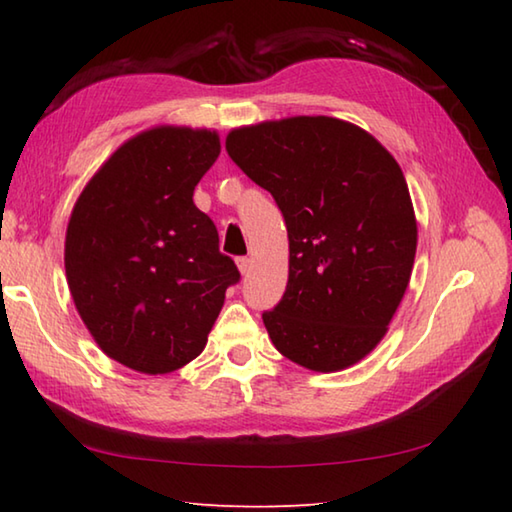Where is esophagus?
<instances>
[{
	"instance_id": "1",
	"label": "esophagus",
	"mask_w": 512,
	"mask_h": 512,
	"mask_svg": "<svg viewBox=\"0 0 512 512\" xmlns=\"http://www.w3.org/2000/svg\"><path fill=\"white\" fill-rule=\"evenodd\" d=\"M250 264H253V259H250V257H237V268H239L241 275H248Z\"/></svg>"
}]
</instances>
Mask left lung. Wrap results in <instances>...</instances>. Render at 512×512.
Here are the masks:
<instances>
[{"instance_id":"8db88e82","label":"left lung","mask_w":512,"mask_h":512,"mask_svg":"<svg viewBox=\"0 0 512 512\" xmlns=\"http://www.w3.org/2000/svg\"><path fill=\"white\" fill-rule=\"evenodd\" d=\"M226 150L286 221L288 284L262 313L275 349L324 374L356 365L410 284L418 230L401 165L365 129L329 116L237 127Z\"/></svg>"}]
</instances>
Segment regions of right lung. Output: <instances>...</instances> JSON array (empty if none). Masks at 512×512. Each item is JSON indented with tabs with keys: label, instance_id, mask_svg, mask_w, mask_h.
I'll list each match as a JSON object with an SVG mask.
<instances>
[{
	"label": "right lung",
	"instance_id": "obj_1",
	"mask_svg": "<svg viewBox=\"0 0 512 512\" xmlns=\"http://www.w3.org/2000/svg\"><path fill=\"white\" fill-rule=\"evenodd\" d=\"M221 152L212 129L161 125L102 163L73 206L64 268L98 347L143 374L203 351L239 271L192 194Z\"/></svg>",
	"mask_w": 512,
	"mask_h": 512
}]
</instances>
